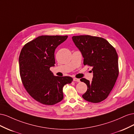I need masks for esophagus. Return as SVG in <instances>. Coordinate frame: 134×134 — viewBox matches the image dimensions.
I'll list each match as a JSON object with an SVG mask.
<instances>
[{
  "instance_id": "34e87169",
  "label": "esophagus",
  "mask_w": 134,
  "mask_h": 134,
  "mask_svg": "<svg viewBox=\"0 0 134 134\" xmlns=\"http://www.w3.org/2000/svg\"><path fill=\"white\" fill-rule=\"evenodd\" d=\"M73 81H74V82H80V79H78V78H73Z\"/></svg>"
}]
</instances>
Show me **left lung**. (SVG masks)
<instances>
[{
    "instance_id": "obj_1",
    "label": "left lung",
    "mask_w": 134,
    "mask_h": 134,
    "mask_svg": "<svg viewBox=\"0 0 134 134\" xmlns=\"http://www.w3.org/2000/svg\"><path fill=\"white\" fill-rule=\"evenodd\" d=\"M84 58V65L92 66V82L82 78L87 91L82 95L88 102L98 103L107 98L119 75L118 55L115 48L103 38L81 35L72 37Z\"/></svg>"
}]
</instances>
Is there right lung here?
I'll return each mask as SVG.
<instances>
[{
	"label": "right lung",
	"instance_id": "right-lung-1",
	"mask_svg": "<svg viewBox=\"0 0 134 134\" xmlns=\"http://www.w3.org/2000/svg\"><path fill=\"white\" fill-rule=\"evenodd\" d=\"M68 36H41L23 46L19 57L22 83L37 102L53 105L64 98L63 87L72 82L70 76H57L50 70L54 66L55 50Z\"/></svg>",
	"mask_w": 134,
	"mask_h": 134
}]
</instances>
